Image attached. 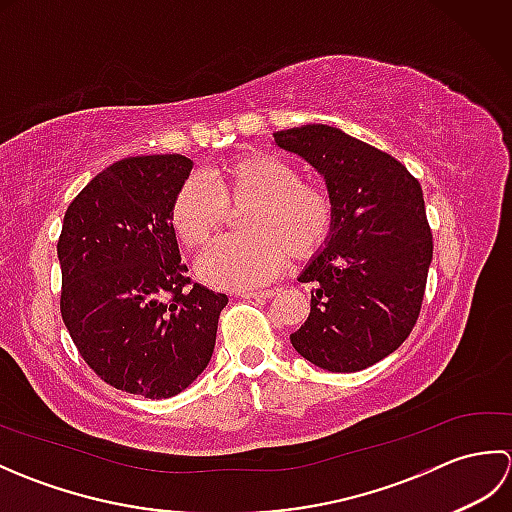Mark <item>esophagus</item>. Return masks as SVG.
Here are the masks:
<instances>
[{"label": "esophagus", "mask_w": 512, "mask_h": 512, "mask_svg": "<svg viewBox=\"0 0 512 512\" xmlns=\"http://www.w3.org/2000/svg\"><path fill=\"white\" fill-rule=\"evenodd\" d=\"M277 295V290H246L242 292L244 299H273Z\"/></svg>", "instance_id": "esophagus-1"}]
</instances>
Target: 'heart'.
I'll return each instance as SVG.
<instances>
[{
    "instance_id": "heart-1",
    "label": "heart",
    "mask_w": 512,
    "mask_h": 512,
    "mask_svg": "<svg viewBox=\"0 0 512 512\" xmlns=\"http://www.w3.org/2000/svg\"><path fill=\"white\" fill-rule=\"evenodd\" d=\"M239 215L242 235L220 239L206 250L200 273L222 288H253L279 275L286 255L303 262L319 253L334 226L328 191L301 180L292 162L275 154L242 156L184 180L169 204V224L178 242L202 250L222 231L228 211Z\"/></svg>"
}]
</instances>
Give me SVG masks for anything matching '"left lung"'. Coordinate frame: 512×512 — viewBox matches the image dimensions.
Wrapping results in <instances>:
<instances>
[{
  "label": "left lung",
  "mask_w": 512,
  "mask_h": 512,
  "mask_svg": "<svg viewBox=\"0 0 512 512\" xmlns=\"http://www.w3.org/2000/svg\"><path fill=\"white\" fill-rule=\"evenodd\" d=\"M328 184L334 226L303 270L310 314L292 347L328 372H358L405 343L422 308L433 235L420 182L394 156L330 125L281 129Z\"/></svg>",
  "instance_id": "8db88e82"
}]
</instances>
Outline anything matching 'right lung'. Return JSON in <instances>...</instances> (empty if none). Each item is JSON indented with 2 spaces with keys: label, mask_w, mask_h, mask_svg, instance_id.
<instances>
[{
  "label": "right lung",
  "mask_w": 512,
  "mask_h": 512,
  "mask_svg": "<svg viewBox=\"0 0 512 512\" xmlns=\"http://www.w3.org/2000/svg\"><path fill=\"white\" fill-rule=\"evenodd\" d=\"M193 162L180 154L114 162L70 202L57 244L61 317L107 385L171 398L209 365L222 292L193 284L169 224Z\"/></svg>",
  "instance_id": "right-lung-1"
}]
</instances>
